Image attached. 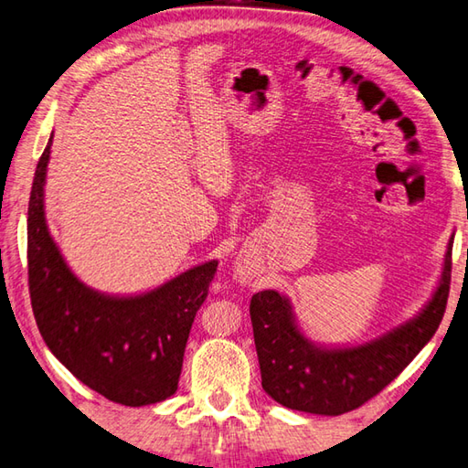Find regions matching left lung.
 <instances>
[{"label":"left lung","instance_id":"8db88e82","mask_svg":"<svg viewBox=\"0 0 468 468\" xmlns=\"http://www.w3.org/2000/svg\"><path fill=\"white\" fill-rule=\"evenodd\" d=\"M452 271V238L441 282L418 317L366 346L327 349L311 343L294 323L291 303L276 291L250 301L262 388L276 402L309 414L339 416L364 406L402 374L432 339L444 317Z\"/></svg>","mask_w":468,"mask_h":468}]
</instances>
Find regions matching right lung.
<instances>
[{
    "label": "right lung",
    "mask_w": 468,
    "mask_h": 468,
    "mask_svg": "<svg viewBox=\"0 0 468 468\" xmlns=\"http://www.w3.org/2000/svg\"><path fill=\"white\" fill-rule=\"evenodd\" d=\"M52 137L37 161L27 206V282L48 349L84 386L111 402L147 406L176 394L189 329L218 261L194 266L137 297H109L76 279L44 216Z\"/></svg>",
    "instance_id": "add662e5"
}]
</instances>
